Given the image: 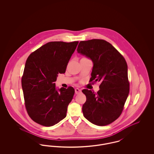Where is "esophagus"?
Returning a JSON list of instances; mask_svg holds the SVG:
<instances>
[{
    "mask_svg": "<svg viewBox=\"0 0 154 154\" xmlns=\"http://www.w3.org/2000/svg\"><path fill=\"white\" fill-rule=\"evenodd\" d=\"M81 92V90L80 89H79V88H75V93L76 94H79Z\"/></svg>",
    "mask_w": 154,
    "mask_h": 154,
    "instance_id": "34e87169",
    "label": "esophagus"
}]
</instances>
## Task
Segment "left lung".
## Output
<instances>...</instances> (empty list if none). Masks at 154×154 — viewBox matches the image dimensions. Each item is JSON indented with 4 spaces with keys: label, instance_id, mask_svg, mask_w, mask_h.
Segmentation results:
<instances>
[{
    "label": "left lung",
    "instance_id": "8db88e82",
    "mask_svg": "<svg viewBox=\"0 0 154 154\" xmlns=\"http://www.w3.org/2000/svg\"><path fill=\"white\" fill-rule=\"evenodd\" d=\"M77 51L93 62L90 81L101 82L97 94L82 91L87 97L82 108L84 116L98 126L110 124L121 114L129 93L126 62L111 44L101 39L81 41Z\"/></svg>",
    "mask_w": 154,
    "mask_h": 154
}]
</instances>
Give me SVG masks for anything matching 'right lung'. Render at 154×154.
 Returning a JSON list of instances; mask_svg holds the SVG:
<instances>
[{
    "instance_id": "right-lung-1",
    "label": "right lung",
    "mask_w": 154,
    "mask_h": 154,
    "mask_svg": "<svg viewBox=\"0 0 154 154\" xmlns=\"http://www.w3.org/2000/svg\"><path fill=\"white\" fill-rule=\"evenodd\" d=\"M79 42L47 43L27 59L22 75L25 107L31 119L44 126L58 124L66 117L74 89H57L58 74L65 73Z\"/></svg>"
}]
</instances>
